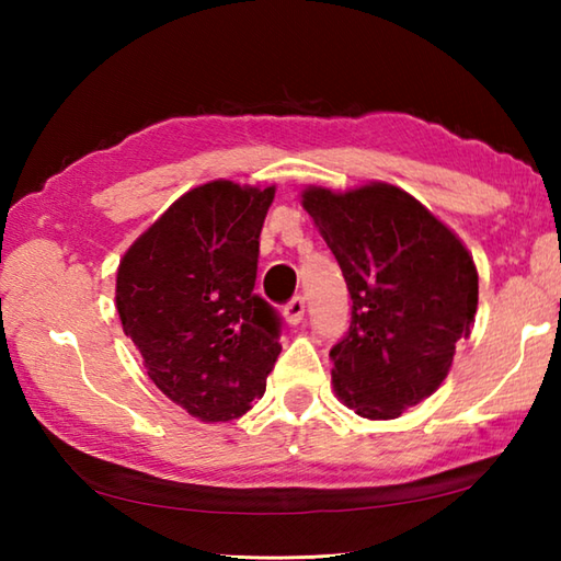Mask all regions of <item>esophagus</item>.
I'll return each instance as SVG.
<instances>
[{
	"label": "esophagus",
	"mask_w": 561,
	"mask_h": 561,
	"mask_svg": "<svg viewBox=\"0 0 561 561\" xmlns=\"http://www.w3.org/2000/svg\"><path fill=\"white\" fill-rule=\"evenodd\" d=\"M304 311H307V301H304V297H294L287 307H284V319H287L289 324H299L304 319Z\"/></svg>",
	"instance_id": "obj_1"
}]
</instances>
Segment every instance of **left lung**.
Instances as JSON below:
<instances>
[{"instance_id": "1", "label": "left lung", "mask_w": 561, "mask_h": 561, "mask_svg": "<svg viewBox=\"0 0 561 561\" xmlns=\"http://www.w3.org/2000/svg\"><path fill=\"white\" fill-rule=\"evenodd\" d=\"M304 210L334 252L351 327L331 348L339 401L371 421L398 417L448 376L478 311V270L465 244L405 190L307 187Z\"/></svg>"}]
</instances>
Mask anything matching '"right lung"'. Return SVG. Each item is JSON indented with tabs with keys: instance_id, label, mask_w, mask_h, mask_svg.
I'll use <instances>...</instances> for the list:
<instances>
[{
	"instance_id": "obj_1",
	"label": "right lung",
	"mask_w": 561,
	"mask_h": 561,
	"mask_svg": "<svg viewBox=\"0 0 561 561\" xmlns=\"http://www.w3.org/2000/svg\"><path fill=\"white\" fill-rule=\"evenodd\" d=\"M274 187L213 180L168 207L123 254L116 307L160 391L225 423L264 396L279 317L254 294Z\"/></svg>"
}]
</instances>
